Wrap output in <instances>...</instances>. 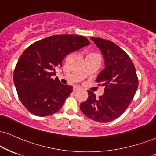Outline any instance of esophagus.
I'll use <instances>...</instances> for the list:
<instances>
[{
    "mask_svg": "<svg viewBox=\"0 0 156 156\" xmlns=\"http://www.w3.org/2000/svg\"><path fill=\"white\" fill-rule=\"evenodd\" d=\"M81 88H80V87H78V86H75V87H74V91H76V90H80Z\"/></svg>",
    "mask_w": 156,
    "mask_h": 156,
    "instance_id": "esophagus-1",
    "label": "esophagus"
}]
</instances>
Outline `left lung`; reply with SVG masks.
<instances>
[{
    "label": "left lung",
    "instance_id": "8db88e82",
    "mask_svg": "<svg viewBox=\"0 0 156 156\" xmlns=\"http://www.w3.org/2000/svg\"><path fill=\"white\" fill-rule=\"evenodd\" d=\"M101 51L105 68L96 79L104 87L103 95L96 98L87 90L88 98L80 107L86 116L95 122L115 120L127 108L138 87L135 67L126 52L110 40L90 37Z\"/></svg>",
    "mask_w": 156,
    "mask_h": 156
}]
</instances>
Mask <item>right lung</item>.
Listing matches in <instances>:
<instances>
[{
	"instance_id": "obj_1",
	"label": "right lung",
	"mask_w": 156,
	"mask_h": 156,
	"mask_svg": "<svg viewBox=\"0 0 156 156\" xmlns=\"http://www.w3.org/2000/svg\"><path fill=\"white\" fill-rule=\"evenodd\" d=\"M89 44L84 36L59 34L35 42L23 52L13 72V82L19 100L30 113L46 116L62 108L73 87L52 76L67 55Z\"/></svg>"
}]
</instances>
